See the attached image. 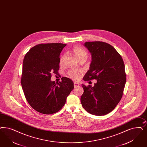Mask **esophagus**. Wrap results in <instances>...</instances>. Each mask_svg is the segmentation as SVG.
<instances>
[{
  "label": "esophagus",
  "instance_id": "obj_1",
  "mask_svg": "<svg viewBox=\"0 0 147 147\" xmlns=\"http://www.w3.org/2000/svg\"><path fill=\"white\" fill-rule=\"evenodd\" d=\"M79 85H80V84L78 82H74V86L75 87H78Z\"/></svg>",
  "mask_w": 147,
  "mask_h": 147
}]
</instances>
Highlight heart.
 Listing matches in <instances>:
<instances>
[{
	"label": "heart",
	"instance_id": "obj_1",
	"mask_svg": "<svg viewBox=\"0 0 147 147\" xmlns=\"http://www.w3.org/2000/svg\"><path fill=\"white\" fill-rule=\"evenodd\" d=\"M73 52L76 56L78 59V60L82 58H85L87 59V53L86 51L80 47L76 46V47H74L73 49ZM65 56H66V54H63L60 58V64L61 65H63V63ZM79 71H74V70L71 71L68 73L69 76L73 79H78L79 78Z\"/></svg>",
	"mask_w": 147,
	"mask_h": 147
}]
</instances>
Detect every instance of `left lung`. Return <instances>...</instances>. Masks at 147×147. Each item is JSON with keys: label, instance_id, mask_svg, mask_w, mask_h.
<instances>
[{"label": "left lung", "instance_id": "8db88e82", "mask_svg": "<svg viewBox=\"0 0 147 147\" xmlns=\"http://www.w3.org/2000/svg\"><path fill=\"white\" fill-rule=\"evenodd\" d=\"M84 46L91 54L92 61L85 81L96 79L93 87L82 85V106L96 116L111 112L121 100L126 82L125 66L121 56L105 42H87Z\"/></svg>", "mask_w": 147, "mask_h": 147}]
</instances>
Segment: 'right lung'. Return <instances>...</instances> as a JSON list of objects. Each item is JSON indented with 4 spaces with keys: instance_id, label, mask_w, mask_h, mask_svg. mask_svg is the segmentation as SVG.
Listing matches in <instances>:
<instances>
[{
    "instance_id": "add662e5",
    "label": "right lung",
    "mask_w": 147,
    "mask_h": 147,
    "mask_svg": "<svg viewBox=\"0 0 147 147\" xmlns=\"http://www.w3.org/2000/svg\"><path fill=\"white\" fill-rule=\"evenodd\" d=\"M63 43L40 44L26 54L23 60L21 85L26 99L35 110L49 115L60 110L74 88L70 79L62 77L56 84L51 74L58 73Z\"/></svg>"
}]
</instances>
